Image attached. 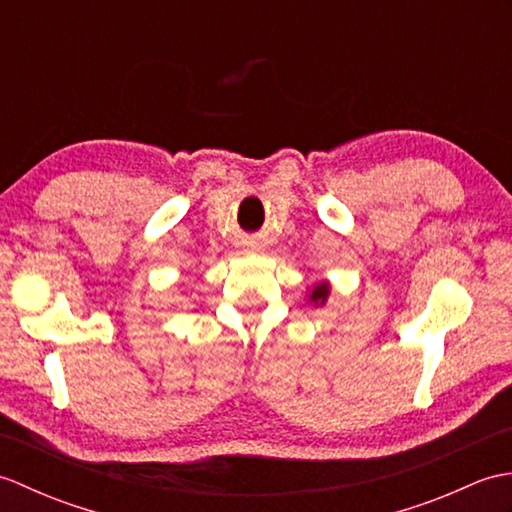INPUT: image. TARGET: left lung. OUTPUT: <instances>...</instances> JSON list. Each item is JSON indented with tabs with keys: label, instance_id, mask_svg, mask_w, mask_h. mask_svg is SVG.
<instances>
[{
	"label": "left lung",
	"instance_id": "8db88e82",
	"mask_svg": "<svg viewBox=\"0 0 512 512\" xmlns=\"http://www.w3.org/2000/svg\"><path fill=\"white\" fill-rule=\"evenodd\" d=\"M328 295H330V288H328V284H319L317 288L312 290L310 299H312L314 303H325V299H328Z\"/></svg>",
	"mask_w": 512,
	"mask_h": 512
}]
</instances>
